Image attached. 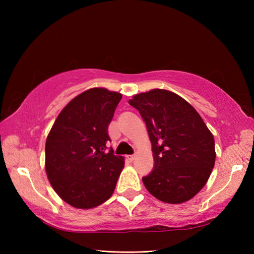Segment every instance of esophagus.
Segmentation results:
<instances>
[{
	"instance_id": "34e87169",
	"label": "esophagus",
	"mask_w": 254,
	"mask_h": 254,
	"mask_svg": "<svg viewBox=\"0 0 254 254\" xmlns=\"http://www.w3.org/2000/svg\"><path fill=\"white\" fill-rule=\"evenodd\" d=\"M135 158H136V155H131V156H127V159L130 160V161L135 160Z\"/></svg>"
}]
</instances>
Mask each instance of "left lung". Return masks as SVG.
Instances as JSON below:
<instances>
[{"instance_id":"obj_1","label":"left lung","mask_w":254,"mask_h":254,"mask_svg":"<svg viewBox=\"0 0 254 254\" xmlns=\"http://www.w3.org/2000/svg\"><path fill=\"white\" fill-rule=\"evenodd\" d=\"M141 113L152 143L154 169L143 178L165 203H185L206 185L215 165V142L198 112L172 91L152 89L128 100Z\"/></svg>"}]
</instances>
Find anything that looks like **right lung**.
I'll return each instance as SVG.
<instances>
[{"label": "right lung", "instance_id": "right-lung-1", "mask_svg": "<svg viewBox=\"0 0 254 254\" xmlns=\"http://www.w3.org/2000/svg\"><path fill=\"white\" fill-rule=\"evenodd\" d=\"M122 98L95 87L75 97L56 119L46 141V172L53 190L75 208L89 209L110 198L124 157L107 152L108 127Z\"/></svg>", "mask_w": 254, "mask_h": 254}]
</instances>
